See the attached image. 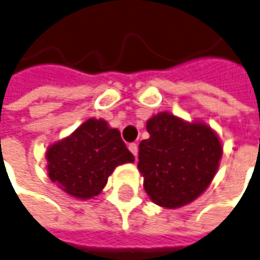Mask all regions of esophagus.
I'll return each mask as SVG.
<instances>
[{
	"instance_id": "1",
	"label": "esophagus",
	"mask_w": 260,
	"mask_h": 260,
	"mask_svg": "<svg viewBox=\"0 0 260 260\" xmlns=\"http://www.w3.org/2000/svg\"><path fill=\"white\" fill-rule=\"evenodd\" d=\"M128 150L132 151L134 156H137V153H139V147H137V144H136V143H130V144H128Z\"/></svg>"
}]
</instances>
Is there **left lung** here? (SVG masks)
Instances as JSON below:
<instances>
[{"instance_id":"left-lung-1","label":"left lung","mask_w":260,"mask_h":260,"mask_svg":"<svg viewBox=\"0 0 260 260\" xmlns=\"http://www.w3.org/2000/svg\"><path fill=\"white\" fill-rule=\"evenodd\" d=\"M150 137L139 146V170L150 199L167 209L198 199L213 180L222 144L203 123H186L169 113L147 121Z\"/></svg>"}]
</instances>
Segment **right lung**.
<instances>
[{
  "instance_id": "1",
  "label": "right lung",
  "mask_w": 260,
  "mask_h": 260,
  "mask_svg": "<svg viewBox=\"0 0 260 260\" xmlns=\"http://www.w3.org/2000/svg\"><path fill=\"white\" fill-rule=\"evenodd\" d=\"M45 157L50 179L83 200L97 196L118 165L134 160L120 132L102 118H88L71 136L50 146Z\"/></svg>"
}]
</instances>
